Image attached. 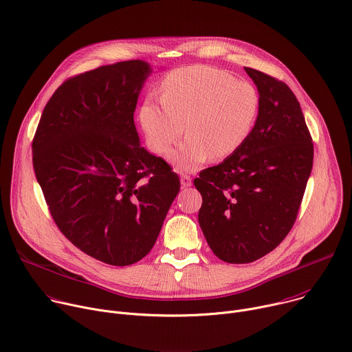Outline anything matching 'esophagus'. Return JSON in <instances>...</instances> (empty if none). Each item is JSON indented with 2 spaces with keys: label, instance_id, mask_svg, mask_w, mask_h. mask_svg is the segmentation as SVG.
<instances>
[{
  "label": "esophagus",
  "instance_id": "obj_1",
  "mask_svg": "<svg viewBox=\"0 0 352 352\" xmlns=\"http://www.w3.org/2000/svg\"><path fill=\"white\" fill-rule=\"evenodd\" d=\"M181 185H182L184 188L190 186V185H192V178H190L189 175H186V174H182V175H181Z\"/></svg>",
  "mask_w": 352,
  "mask_h": 352
}]
</instances>
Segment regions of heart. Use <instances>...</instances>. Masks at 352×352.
<instances>
[{"instance_id":"b5f03b06","label":"heart","mask_w":352,"mask_h":352,"mask_svg":"<svg viewBox=\"0 0 352 352\" xmlns=\"http://www.w3.org/2000/svg\"><path fill=\"white\" fill-rule=\"evenodd\" d=\"M261 110L258 89L231 74L193 65L171 71L162 83V100L147 97L139 118L156 155H167L186 129V139L171 155L181 173L196 171L209 157L236 153L252 133Z\"/></svg>"}]
</instances>
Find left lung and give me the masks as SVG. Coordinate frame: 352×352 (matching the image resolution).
Here are the masks:
<instances>
[{
	"instance_id": "obj_1",
	"label": "left lung",
	"mask_w": 352,
	"mask_h": 352,
	"mask_svg": "<svg viewBox=\"0 0 352 352\" xmlns=\"http://www.w3.org/2000/svg\"><path fill=\"white\" fill-rule=\"evenodd\" d=\"M261 110L245 144L193 179L202 195L199 224L227 263L255 262L291 231L314 164V142L292 90L277 78L245 68Z\"/></svg>"
}]
</instances>
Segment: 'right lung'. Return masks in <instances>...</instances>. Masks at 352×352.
Returning <instances> with one entry per match:
<instances>
[{
  "mask_svg": "<svg viewBox=\"0 0 352 352\" xmlns=\"http://www.w3.org/2000/svg\"><path fill=\"white\" fill-rule=\"evenodd\" d=\"M150 72L131 60L67 79L32 143L54 223L82 252L111 266L150 252L181 186L170 164L139 143L133 113Z\"/></svg>",
  "mask_w": 352,
  "mask_h": 352,
  "instance_id": "add662e5",
  "label": "right lung"
}]
</instances>
